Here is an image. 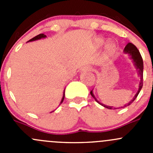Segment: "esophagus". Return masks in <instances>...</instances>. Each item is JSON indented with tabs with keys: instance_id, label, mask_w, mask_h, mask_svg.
I'll list each match as a JSON object with an SVG mask.
<instances>
[{
	"instance_id": "1",
	"label": "esophagus",
	"mask_w": 153,
	"mask_h": 153,
	"mask_svg": "<svg viewBox=\"0 0 153 153\" xmlns=\"http://www.w3.org/2000/svg\"><path fill=\"white\" fill-rule=\"evenodd\" d=\"M82 71H84V72H89V71H93V69L92 67H89V66H86L82 69Z\"/></svg>"
}]
</instances>
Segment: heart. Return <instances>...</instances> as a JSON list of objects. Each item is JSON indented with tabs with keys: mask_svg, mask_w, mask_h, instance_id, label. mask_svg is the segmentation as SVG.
<instances>
[{
	"mask_svg": "<svg viewBox=\"0 0 153 153\" xmlns=\"http://www.w3.org/2000/svg\"><path fill=\"white\" fill-rule=\"evenodd\" d=\"M106 42V40L103 38H97L95 40V44L96 47H100L101 46L104 45ZM117 47L116 44L114 42H109L105 47V52L107 55H112L113 54L115 53L117 51Z\"/></svg>",
	"mask_w": 153,
	"mask_h": 153,
	"instance_id": "obj_1",
	"label": "heart"
}]
</instances>
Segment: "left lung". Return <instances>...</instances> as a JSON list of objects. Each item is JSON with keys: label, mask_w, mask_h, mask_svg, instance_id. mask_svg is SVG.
<instances>
[{"label": "left lung", "mask_w": 153, "mask_h": 153, "mask_svg": "<svg viewBox=\"0 0 153 153\" xmlns=\"http://www.w3.org/2000/svg\"><path fill=\"white\" fill-rule=\"evenodd\" d=\"M124 53L128 54V55H129V57H130L131 59L132 60V61H133L134 66H135V67L136 68L137 72H138V76L140 77V79H141V80H140L139 86H138V92H137V93L135 94V96H134V98H132V100H131V101H129L128 104H125V105H124L123 106H121V108H124V107H126V106L130 105V104H132V103L134 101H135V98H137V96H138V95L139 94L140 91H141V88H142V86H143V64L142 57H141V54H140L139 51H138V49H137V47H135L134 44H132V43H129V44H128L125 47L124 49ZM90 94H91V95L93 97L94 99H95V101H96L98 103V104H101V106H104L105 108H107V109H117V108H115L114 106H106V105H105V104H101V103H100L99 101H98V100L96 99V98L95 97V95H93L92 90L90 92Z\"/></svg>", "instance_id": "8db88e82"}]
</instances>
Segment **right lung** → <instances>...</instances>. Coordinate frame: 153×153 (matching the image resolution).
Wrapping results in <instances>:
<instances>
[{"instance_id":"right-lung-1","label":"right lung","mask_w":153,"mask_h":153,"mask_svg":"<svg viewBox=\"0 0 153 153\" xmlns=\"http://www.w3.org/2000/svg\"><path fill=\"white\" fill-rule=\"evenodd\" d=\"M46 37H47V35H44V34H39V35H37V36L34 37L33 38H32V39L29 40V41H36V40H39V39H41V38H46ZM29 41H28V42H29ZM64 95H65V89H64V95H63V98H62V100H61V104L63 102V101H64ZM52 112H53V111H52Z\"/></svg>"}]
</instances>
